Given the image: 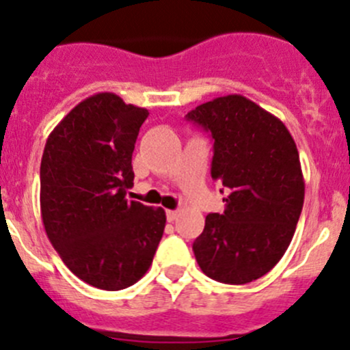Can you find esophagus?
<instances>
[{"mask_svg": "<svg viewBox=\"0 0 350 350\" xmlns=\"http://www.w3.org/2000/svg\"><path fill=\"white\" fill-rule=\"evenodd\" d=\"M165 217H167V221H176L178 220V217H179V211L178 210H167L165 211Z\"/></svg>", "mask_w": 350, "mask_h": 350, "instance_id": "obj_1", "label": "esophagus"}]
</instances>
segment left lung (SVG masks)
<instances>
[{
	"mask_svg": "<svg viewBox=\"0 0 350 350\" xmlns=\"http://www.w3.org/2000/svg\"><path fill=\"white\" fill-rule=\"evenodd\" d=\"M186 118L211 133V178L228 193L193 243L208 278L245 284L269 273L291 243L305 200L299 154L278 116L242 94L200 105ZM220 189V193H224Z\"/></svg>",
	"mask_w": 350,
	"mask_h": 350,
	"instance_id": "1",
	"label": "left lung"
}]
</instances>
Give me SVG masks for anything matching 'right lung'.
<instances>
[{"mask_svg": "<svg viewBox=\"0 0 350 350\" xmlns=\"http://www.w3.org/2000/svg\"><path fill=\"white\" fill-rule=\"evenodd\" d=\"M149 109L98 93L76 105L49 135L40 164L45 234L84 283L118 291L152 264L165 211L126 200L132 154Z\"/></svg>", "mask_w": 350, "mask_h": 350, "instance_id": "right-lung-1", "label": "right lung"}]
</instances>
